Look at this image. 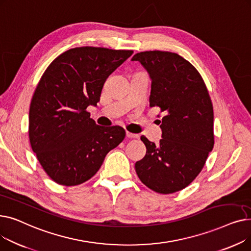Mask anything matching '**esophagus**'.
I'll list each match as a JSON object with an SVG mask.
<instances>
[{"label": "esophagus", "mask_w": 251, "mask_h": 251, "mask_svg": "<svg viewBox=\"0 0 251 251\" xmlns=\"http://www.w3.org/2000/svg\"><path fill=\"white\" fill-rule=\"evenodd\" d=\"M126 136L128 138H138V134L131 133V132H128V131H126Z\"/></svg>", "instance_id": "esophagus-1"}]
</instances>
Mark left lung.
I'll return each instance as SVG.
<instances>
[{
    "mask_svg": "<svg viewBox=\"0 0 251 251\" xmlns=\"http://www.w3.org/2000/svg\"><path fill=\"white\" fill-rule=\"evenodd\" d=\"M151 81V107L165 116L159 144L141 136L147 153L136 162L141 182L168 194L188 186L201 173L214 148V109L203 79L193 66L175 52L150 50L135 54Z\"/></svg>",
    "mask_w": 251,
    "mask_h": 251,
    "instance_id": "left-lung-1",
    "label": "left lung"
}]
</instances>
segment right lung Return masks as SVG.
<instances>
[{
    "label": "right lung",
    "instance_id": "right-lung-1",
    "mask_svg": "<svg viewBox=\"0 0 251 251\" xmlns=\"http://www.w3.org/2000/svg\"><path fill=\"white\" fill-rule=\"evenodd\" d=\"M133 50L81 47L63 52L39 80L29 109L31 149L46 173L65 186L94 176L125 137L122 127H102L86 112L96 107L107 78Z\"/></svg>",
    "mask_w": 251,
    "mask_h": 251
}]
</instances>
